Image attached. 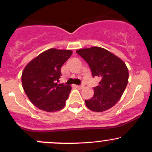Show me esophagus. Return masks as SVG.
Segmentation results:
<instances>
[{
  "mask_svg": "<svg viewBox=\"0 0 152 152\" xmlns=\"http://www.w3.org/2000/svg\"><path fill=\"white\" fill-rule=\"evenodd\" d=\"M76 87L79 89H82L83 88V85H76Z\"/></svg>",
  "mask_w": 152,
  "mask_h": 152,
  "instance_id": "1",
  "label": "esophagus"
}]
</instances>
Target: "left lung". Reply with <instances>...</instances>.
Segmentation results:
<instances>
[{
  "instance_id": "8db88e82",
  "label": "left lung",
  "mask_w": 152,
  "mask_h": 152,
  "mask_svg": "<svg viewBox=\"0 0 152 152\" xmlns=\"http://www.w3.org/2000/svg\"><path fill=\"white\" fill-rule=\"evenodd\" d=\"M90 67L93 76L101 78L99 85L93 87L94 95L85 100L87 108L104 112L115 104L123 95L129 79L124 61L103 48L91 47L76 50Z\"/></svg>"
}]
</instances>
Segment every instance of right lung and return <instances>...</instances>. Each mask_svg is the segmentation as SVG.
Instances as JSON below:
<instances>
[{"mask_svg": "<svg viewBox=\"0 0 152 152\" xmlns=\"http://www.w3.org/2000/svg\"><path fill=\"white\" fill-rule=\"evenodd\" d=\"M70 50L50 48L32 59L22 73L26 94L35 107L46 112H56L65 105L71 87L57 84L61 67L70 58Z\"/></svg>", "mask_w": 152, "mask_h": 152, "instance_id": "obj_1", "label": "right lung"}]
</instances>
